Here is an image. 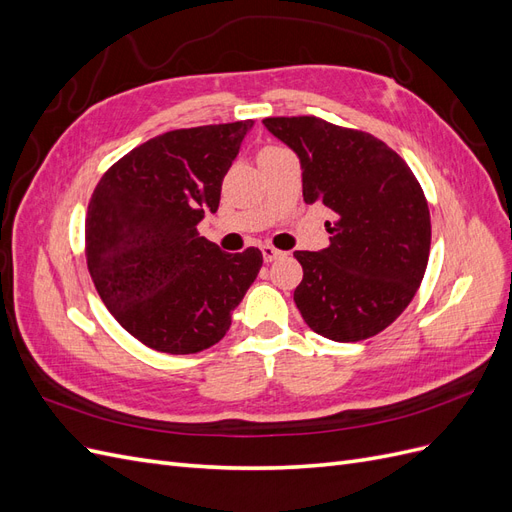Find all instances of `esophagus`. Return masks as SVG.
Listing matches in <instances>:
<instances>
[{"mask_svg": "<svg viewBox=\"0 0 512 512\" xmlns=\"http://www.w3.org/2000/svg\"><path fill=\"white\" fill-rule=\"evenodd\" d=\"M282 256H286V252L277 250V247H273V245H262V258H265V262H273Z\"/></svg>", "mask_w": 512, "mask_h": 512, "instance_id": "esophagus-1", "label": "esophagus"}]
</instances>
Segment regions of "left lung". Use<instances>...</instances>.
<instances>
[{
  "label": "left lung",
  "mask_w": 512,
  "mask_h": 512,
  "mask_svg": "<svg viewBox=\"0 0 512 512\" xmlns=\"http://www.w3.org/2000/svg\"><path fill=\"white\" fill-rule=\"evenodd\" d=\"M265 128L299 156L303 200L335 213L331 245L294 252V290L307 327L333 342L384 331L410 305L429 260L431 220L421 183L380 138L318 117H267Z\"/></svg>",
  "instance_id": "1"
}]
</instances>
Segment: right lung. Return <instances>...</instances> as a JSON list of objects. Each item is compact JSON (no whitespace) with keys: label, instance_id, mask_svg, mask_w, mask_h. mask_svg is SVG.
<instances>
[{"label":"right lung","instance_id":"add662e5","mask_svg":"<svg viewBox=\"0 0 512 512\" xmlns=\"http://www.w3.org/2000/svg\"><path fill=\"white\" fill-rule=\"evenodd\" d=\"M252 119L164 132L106 170L91 194L85 256L108 312L168 354L218 344L262 267L258 247L222 252L198 237Z\"/></svg>","mask_w":512,"mask_h":512}]
</instances>
